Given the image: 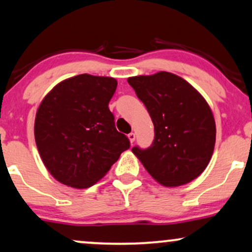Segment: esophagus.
Wrapping results in <instances>:
<instances>
[{
  "mask_svg": "<svg viewBox=\"0 0 252 252\" xmlns=\"http://www.w3.org/2000/svg\"><path fill=\"white\" fill-rule=\"evenodd\" d=\"M127 137H128V140H129L130 143H133V142L135 141V137H136V136H135L134 133H129L128 135H127Z\"/></svg>",
  "mask_w": 252,
  "mask_h": 252,
  "instance_id": "esophagus-1",
  "label": "esophagus"
}]
</instances>
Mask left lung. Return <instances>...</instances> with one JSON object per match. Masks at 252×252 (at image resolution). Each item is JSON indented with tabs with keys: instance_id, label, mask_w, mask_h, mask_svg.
<instances>
[{
	"instance_id": "left-lung-1",
	"label": "left lung",
	"mask_w": 252,
	"mask_h": 252,
	"mask_svg": "<svg viewBox=\"0 0 252 252\" xmlns=\"http://www.w3.org/2000/svg\"><path fill=\"white\" fill-rule=\"evenodd\" d=\"M127 82L147 107L155 126L150 148L132 151L163 187L188 184L202 174L213 156L216 124L201 94L167 71L134 76Z\"/></svg>"
}]
</instances>
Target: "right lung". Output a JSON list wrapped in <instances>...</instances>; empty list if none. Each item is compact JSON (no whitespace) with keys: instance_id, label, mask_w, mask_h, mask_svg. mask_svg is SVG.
Here are the masks:
<instances>
[{"instance_id":"add662e5","label":"right lung","mask_w":252,"mask_h":252,"mask_svg":"<svg viewBox=\"0 0 252 252\" xmlns=\"http://www.w3.org/2000/svg\"><path fill=\"white\" fill-rule=\"evenodd\" d=\"M116 89L115 78L82 74L57 84L42 100L35 141L58 182L75 189L92 187L129 149L108 107Z\"/></svg>"}]
</instances>
